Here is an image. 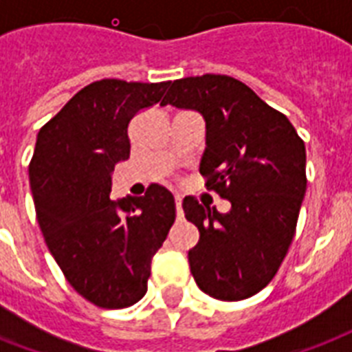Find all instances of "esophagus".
<instances>
[{
  "instance_id": "1",
  "label": "esophagus",
  "mask_w": 352,
  "mask_h": 352,
  "mask_svg": "<svg viewBox=\"0 0 352 352\" xmlns=\"http://www.w3.org/2000/svg\"><path fill=\"white\" fill-rule=\"evenodd\" d=\"M181 204H182V199L179 197V195H175V206H177V219H182L184 217V214H182V208H181Z\"/></svg>"
}]
</instances>
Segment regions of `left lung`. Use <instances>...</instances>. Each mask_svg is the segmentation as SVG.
Masks as SVG:
<instances>
[{
    "instance_id": "obj_1",
    "label": "left lung",
    "mask_w": 352,
    "mask_h": 352,
    "mask_svg": "<svg viewBox=\"0 0 352 352\" xmlns=\"http://www.w3.org/2000/svg\"><path fill=\"white\" fill-rule=\"evenodd\" d=\"M166 104L203 115L199 171L208 190L232 203L221 214L195 197L182 201L199 228L188 252L193 279L215 300H246L272 281L292 243L307 190L305 144L283 113L226 74L175 80Z\"/></svg>"
}]
</instances>
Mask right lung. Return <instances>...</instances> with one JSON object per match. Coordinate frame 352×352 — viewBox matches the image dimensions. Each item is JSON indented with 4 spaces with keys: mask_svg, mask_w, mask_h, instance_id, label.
<instances>
[{
    "mask_svg": "<svg viewBox=\"0 0 352 352\" xmlns=\"http://www.w3.org/2000/svg\"><path fill=\"white\" fill-rule=\"evenodd\" d=\"M168 85L93 82L36 138L29 181L47 248L71 287L102 309L142 300L151 259L175 221L173 195L159 184L142 197H109L115 164L129 159V122Z\"/></svg>",
    "mask_w": 352,
    "mask_h": 352,
    "instance_id": "add662e5",
    "label": "right lung"
}]
</instances>
